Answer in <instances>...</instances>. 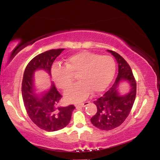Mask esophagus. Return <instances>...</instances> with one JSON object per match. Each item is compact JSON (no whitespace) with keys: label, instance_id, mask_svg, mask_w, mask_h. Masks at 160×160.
<instances>
[{"label":"esophagus","instance_id":"obj_1","mask_svg":"<svg viewBox=\"0 0 160 160\" xmlns=\"http://www.w3.org/2000/svg\"><path fill=\"white\" fill-rule=\"evenodd\" d=\"M90 104V102H83V103H80V104H78L76 105V107H86L87 105H88Z\"/></svg>","mask_w":160,"mask_h":160}]
</instances>
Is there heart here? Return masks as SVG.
Listing matches in <instances>:
<instances>
[{
  "label": "heart",
  "mask_w": 160,
  "mask_h": 160,
  "mask_svg": "<svg viewBox=\"0 0 160 160\" xmlns=\"http://www.w3.org/2000/svg\"><path fill=\"white\" fill-rule=\"evenodd\" d=\"M116 62L109 56L80 51L70 56L65 66L55 63L51 67V77L58 88L66 90L72 85L74 75L80 80L65 93L69 102L85 99L91 91L97 93L104 90L112 80L116 72Z\"/></svg>",
  "instance_id": "1"
}]
</instances>
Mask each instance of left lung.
I'll return each mask as SVG.
<instances>
[{"label": "left lung", "mask_w": 160, "mask_h": 160, "mask_svg": "<svg viewBox=\"0 0 160 160\" xmlns=\"http://www.w3.org/2000/svg\"><path fill=\"white\" fill-rule=\"evenodd\" d=\"M117 61L118 73L113 85L94 103L97 112L90 121L93 125L104 131H110L121 125L129 115L136 96V82L131 67L122 56L115 51L107 50ZM123 81L128 82L129 92L120 96L118 87Z\"/></svg>", "instance_id": "8db88e82"}]
</instances>
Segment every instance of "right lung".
Instances as JSON below:
<instances>
[{
  "label": "right lung",
  "instance_id": "add662e5",
  "mask_svg": "<svg viewBox=\"0 0 160 160\" xmlns=\"http://www.w3.org/2000/svg\"><path fill=\"white\" fill-rule=\"evenodd\" d=\"M64 48L51 49L35 56L29 61L24 72L22 94L27 113L34 124L44 131H56L66 127L71 118L73 105L58 106L61 94L52 83L50 90L42 96L34 93L33 75L37 70L42 69L51 75V66Z\"/></svg>",
  "mask_w": 160,
  "mask_h": 160
}]
</instances>
